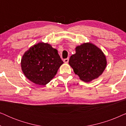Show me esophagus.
I'll return each instance as SVG.
<instances>
[{
  "mask_svg": "<svg viewBox=\"0 0 126 126\" xmlns=\"http://www.w3.org/2000/svg\"><path fill=\"white\" fill-rule=\"evenodd\" d=\"M68 61H69V58H66V59L63 60V62H64V63H68Z\"/></svg>",
  "mask_w": 126,
  "mask_h": 126,
  "instance_id": "esophagus-1",
  "label": "esophagus"
}]
</instances>
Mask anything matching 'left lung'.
<instances>
[{"mask_svg": "<svg viewBox=\"0 0 126 126\" xmlns=\"http://www.w3.org/2000/svg\"><path fill=\"white\" fill-rule=\"evenodd\" d=\"M69 64L82 81L89 82L102 75L107 66L106 57L95 45L86 42L77 46Z\"/></svg>", "mask_w": 126, "mask_h": 126, "instance_id": "8db88e82", "label": "left lung"}]
</instances>
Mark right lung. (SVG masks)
I'll return each mask as SVG.
<instances>
[{
    "mask_svg": "<svg viewBox=\"0 0 126 126\" xmlns=\"http://www.w3.org/2000/svg\"><path fill=\"white\" fill-rule=\"evenodd\" d=\"M63 63L58 53L48 43H37L26 51L21 58V69L27 79L39 85H45Z\"/></svg>",
    "mask_w": 126,
    "mask_h": 126,
    "instance_id": "1",
    "label": "right lung"
}]
</instances>
